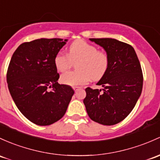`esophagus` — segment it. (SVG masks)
<instances>
[{
	"instance_id": "1",
	"label": "esophagus",
	"mask_w": 160,
	"mask_h": 160,
	"mask_svg": "<svg viewBox=\"0 0 160 160\" xmlns=\"http://www.w3.org/2000/svg\"><path fill=\"white\" fill-rule=\"evenodd\" d=\"M81 88L82 87H73V89L74 90V91H77V90H80V89H81Z\"/></svg>"
}]
</instances>
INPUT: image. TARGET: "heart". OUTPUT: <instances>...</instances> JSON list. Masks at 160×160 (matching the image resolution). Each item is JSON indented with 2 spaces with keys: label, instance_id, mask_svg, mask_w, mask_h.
Masks as SVG:
<instances>
[{
  "label": "heart",
  "instance_id": "b5f03b06",
  "mask_svg": "<svg viewBox=\"0 0 160 160\" xmlns=\"http://www.w3.org/2000/svg\"><path fill=\"white\" fill-rule=\"evenodd\" d=\"M80 60L77 65L79 71H67L61 75L60 81L63 84L77 87L88 83L90 80H99L105 75L109 67L107 53L97 50L93 44L83 40H76L69 46L68 54L58 52L53 63L60 72L67 70L72 62Z\"/></svg>",
  "mask_w": 160,
  "mask_h": 160
}]
</instances>
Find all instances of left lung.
I'll return each mask as SVG.
<instances>
[{"label": "left lung", "mask_w": 160, "mask_h": 160, "mask_svg": "<svg viewBox=\"0 0 160 160\" xmlns=\"http://www.w3.org/2000/svg\"><path fill=\"white\" fill-rule=\"evenodd\" d=\"M101 46L109 58L107 73L97 83L103 87L86 88L83 100L87 114L94 122L106 126L123 120L142 93L143 77L133 48L112 38H90Z\"/></svg>", "instance_id": "left-lung-1"}]
</instances>
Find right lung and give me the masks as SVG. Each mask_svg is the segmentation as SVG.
<instances>
[{"label":"right lung","instance_id":"1","mask_svg":"<svg viewBox=\"0 0 160 160\" xmlns=\"http://www.w3.org/2000/svg\"><path fill=\"white\" fill-rule=\"evenodd\" d=\"M67 40L40 38L25 42L13 53L7 82L18 110L31 122L48 126L63 117L74 91L59 84L53 60Z\"/></svg>","mask_w":160,"mask_h":160}]
</instances>
